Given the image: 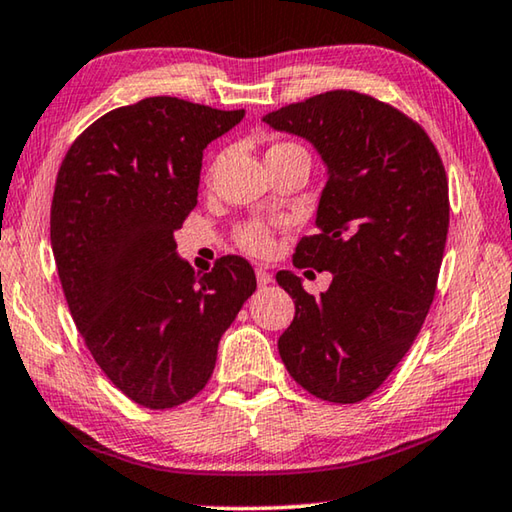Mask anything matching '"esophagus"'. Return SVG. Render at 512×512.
<instances>
[{
    "mask_svg": "<svg viewBox=\"0 0 512 512\" xmlns=\"http://www.w3.org/2000/svg\"><path fill=\"white\" fill-rule=\"evenodd\" d=\"M256 281L258 286H267V283H272V272L265 267H256Z\"/></svg>",
    "mask_w": 512,
    "mask_h": 512,
    "instance_id": "34e87169",
    "label": "esophagus"
}]
</instances>
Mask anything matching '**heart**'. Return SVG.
<instances>
[{"label": "heart", "mask_w": 512, "mask_h": 512, "mask_svg": "<svg viewBox=\"0 0 512 512\" xmlns=\"http://www.w3.org/2000/svg\"><path fill=\"white\" fill-rule=\"evenodd\" d=\"M283 148H295V144L290 141H279V144L270 146V153L283 151ZM233 238L238 242L240 249H245L251 256H267L272 251V226L263 224V222H242L235 226Z\"/></svg>", "instance_id": "obj_1"}]
</instances>
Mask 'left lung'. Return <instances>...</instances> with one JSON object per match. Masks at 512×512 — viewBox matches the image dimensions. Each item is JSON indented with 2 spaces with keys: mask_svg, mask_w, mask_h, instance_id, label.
Here are the masks:
<instances>
[{
  "mask_svg": "<svg viewBox=\"0 0 512 512\" xmlns=\"http://www.w3.org/2000/svg\"><path fill=\"white\" fill-rule=\"evenodd\" d=\"M309 139L327 164L316 235L295 267L332 272L318 297L297 274L279 286L295 318L279 338L293 380L327 403L382 387L426 320L448 233V180L435 144L400 109L357 91H327L263 119Z\"/></svg>",
  "mask_w": 512,
  "mask_h": 512,
  "instance_id": "8db88e82",
  "label": "left lung"
}]
</instances>
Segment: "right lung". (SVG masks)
I'll use <instances>...</instances> for the list:
<instances>
[{
    "mask_svg": "<svg viewBox=\"0 0 512 512\" xmlns=\"http://www.w3.org/2000/svg\"><path fill=\"white\" fill-rule=\"evenodd\" d=\"M242 116L144 98L93 121L59 167L50 240L70 316L109 382L148 410L206 387L219 338L256 290L245 258L194 274L174 240L196 206L203 148Z\"/></svg>",
    "mask_w": 512,
    "mask_h": 512,
    "instance_id": "add662e5",
    "label": "right lung"
}]
</instances>
